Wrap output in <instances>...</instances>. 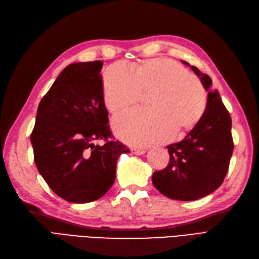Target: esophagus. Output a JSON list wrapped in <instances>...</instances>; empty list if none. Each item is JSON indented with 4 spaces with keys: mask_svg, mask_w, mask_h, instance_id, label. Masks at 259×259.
Listing matches in <instances>:
<instances>
[{
    "mask_svg": "<svg viewBox=\"0 0 259 259\" xmlns=\"http://www.w3.org/2000/svg\"><path fill=\"white\" fill-rule=\"evenodd\" d=\"M130 150H131V153L137 154V155H141L145 152L143 149H139V148H131Z\"/></svg>",
    "mask_w": 259,
    "mask_h": 259,
    "instance_id": "obj_1",
    "label": "esophagus"
}]
</instances>
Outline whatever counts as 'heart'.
I'll return each instance as SVG.
<instances>
[{
    "mask_svg": "<svg viewBox=\"0 0 259 259\" xmlns=\"http://www.w3.org/2000/svg\"><path fill=\"white\" fill-rule=\"evenodd\" d=\"M145 95L150 111L129 112L114 121L117 136L130 144L144 147L167 140L171 134L186 135L207 109V93L200 79L169 59H148L132 71L116 63L106 71L103 97L112 115L135 107Z\"/></svg>",
    "mask_w": 259,
    "mask_h": 259,
    "instance_id": "b5f03b06",
    "label": "heart"
}]
</instances>
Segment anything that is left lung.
I'll return each instance as SVG.
<instances>
[{
  "label": "left lung",
  "mask_w": 259,
  "mask_h": 259,
  "mask_svg": "<svg viewBox=\"0 0 259 259\" xmlns=\"http://www.w3.org/2000/svg\"><path fill=\"white\" fill-rule=\"evenodd\" d=\"M208 91L207 109L181 142L167 145L169 163L154 171L152 182L161 194L182 201L197 200L221 186L227 176L234 143L232 119L220 93L212 90L208 74L191 66Z\"/></svg>",
  "instance_id": "obj_1"
}]
</instances>
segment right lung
Masks as SVG:
<instances>
[{
	"instance_id": "1",
	"label": "right lung",
	"mask_w": 259,
	"mask_h": 259,
	"mask_svg": "<svg viewBox=\"0 0 259 259\" xmlns=\"http://www.w3.org/2000/svg\"><path fill=\"white\" fill-rule=\"evenodd\" d=\"M102 66L99 60L66 66L39 103L30 135L39 173L70 202L103 197L115 182L118 157L130 151L109 128Z\"/></svg>"
}]
</instances>
